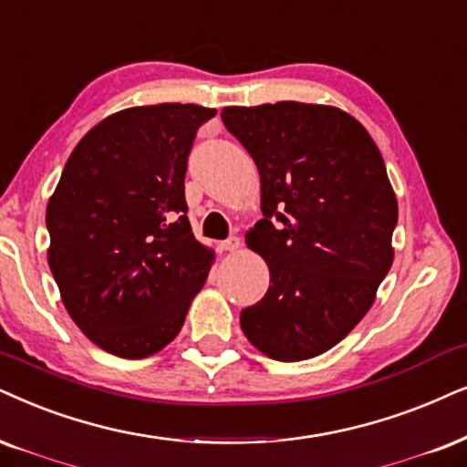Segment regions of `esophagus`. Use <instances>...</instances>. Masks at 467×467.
I'll return each mask as SVG.
<instances>
[{
	"mask_svg": "<svg viewBox=\"0 0 467 467\" xmlns=\"http://www.w3.org/2000/svg\"><path fill=\"white\" fill-rule=\"evenodd\" d=\"M239 245H241L239 237H228L226 241H222V244H220V250L222 252H234V250H239Z\"/></svg>",
	"mask_w": 467,
	"mask_h": 467,
	"instance_id": "34e87169",
	"label": "esophagus"
}]
</instances>
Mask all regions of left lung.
Returning <instances> with one entry per match:
<instances>
[{
  "label": "left lung",
  "mask_w": 467,
  "mask_h": 467,
  "mask_svg": "<svg viewBox=\"0 0 467 467\" xmlns=\"http://www.w3.org/2000/svg\"><path fill=\"white\" fill-rule=\"evenodd\" d=\"M222 120L261 174L247 245L269 265V291L241 310V329L280 362L315 358L358 326L392 267L386 163L356 118L326 105L223 108Z\"/></svg>",
  "instance_id": "left-lung-1"
}]
</instances>
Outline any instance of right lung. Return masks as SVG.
I'll list each match as a JSON object with an SVG mask.
<instances>
[{
    "label": "right lung",
    "instance_id": "obj_1",
    "mask_svg": "<svg viewBox=\"0 0 467 467\" xmlns=\"http://www.w3.org/2000/svg\"><path fill=\"white\" fill-rule=\"evenodd\" d=\"M200 105L105 118L68 157L47 206L49 267L68 315L118 358L161 351L185 323L213 254L187 220L185 174Z\"/></svg>",
    "mask_w": 467,
    "mask_h": 467
}]
</instances>
